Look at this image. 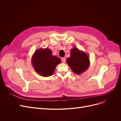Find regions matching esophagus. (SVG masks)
<instances>
[{
    "instance_id": "esophagus-1",
    "label": "esophagus",
    "mask_w": 121,
    "mask_h": 121,
    "mask_svg": "<svg viewBox=\"0 0 121 121\" xmlns=\"http://www.w3.org/2000/svg\"><path fill=\"white\" fill-rule=\"evenodd\" d=\"M65 61H66V60H65V58H64V57H63L61 58V61L63 62V63H65Z\"/></svg>"
}]
</instances>
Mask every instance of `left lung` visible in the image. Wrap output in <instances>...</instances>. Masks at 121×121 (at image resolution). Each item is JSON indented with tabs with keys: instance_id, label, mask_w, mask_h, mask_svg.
<instances>
[{
	"instance_id": "obj_1",
	"label": "left lung",
	"mask_w": 121,
	"mask_h": 121,
	"mask_svg": "<svg viewBox=\"0 0 121 121\" xmlns=\"http://www.w3.org/2000/svg\"><path fill=\"white\" fill-rule=\"evenodd\" d=\"M67 63L72 71L78 75L85 72L90 65L88 54L76 47L71 50L70 56L67 59Z\"/></svg>"
}]
</instances>
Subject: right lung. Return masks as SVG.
Instances as JSON below:
<instances>
[{
  "mask_svg": "<svg viewBox=\"0 0 121 121\" xmlns=\"http://www.w3.org/2000/svg\"><path fill=\"white\" fill-rule=\"evenodd\" d=\"M52 50L39 48L36 50L31 58V62L35 71L43 77L52 76L57 65L61 63L59 57L53 56Z\"/></svg>",
  "mask_w": 121,
  "mask_h": 121,
  "instance_id": "add662e5",
  "label": "right lung"
}]
</instances>
